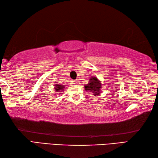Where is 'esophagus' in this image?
<instances>
[{"label": "esophagus", "instance_id": "esophagus-1", "mask_svg": "<svg viewBox=\"0 0 158 158\" xmlns=\"http://www.w3.org/2000/svg\"><path fill=\"white\" fill-rule=\"evenodd\" d=\"M73 83H75V84H77V83H78V81H77V80H75V81H73Z\"/></svg>", "mask_w": 158, "mask_h": 158}]
</instances>
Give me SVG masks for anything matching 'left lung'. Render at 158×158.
<instances>
[{
	"label": "left lung",
	"instance_id": "obj_1",
	"mask_svg": "<svg viewBox=\"0 0 158 158\" xmlns=\"http://www.w3.org/2000/svg\"><path fill=\"white\" fill-rule=\"evenodd\" d=\"M102 83L96 77H91L89 78V83L84 86L86 92H91L92 94L94 96H98L100 94L102 88Z\"/></svg>",
	"mask_w": 158,
	"mask_h": 158
}]
</instances>
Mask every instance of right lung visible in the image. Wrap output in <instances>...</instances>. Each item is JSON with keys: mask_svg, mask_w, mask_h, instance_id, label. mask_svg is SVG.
<instances>
[{"mask_svg": "<svg viewBox=\"0 0 158 158\" xmlns=\"http://www.w3.org/2000/svg\"><path fill=\"white\" fill-rule=\"evenodd\" d=\"M65 86L62 85H60L59 83H57L56 84V86L54 87V89H56V91L58 92H63Z\"/></svg>", "mask_w": 158, "mask_h": 158, "instance_id": "1", "label": "right lung"}]
</instances>
